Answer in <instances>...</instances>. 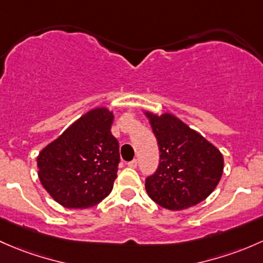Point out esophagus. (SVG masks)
I'll return each instance as SVG.
<instances>
[{
    "label": "esophagus",
    "instance_id": "obj_1",
    "mask_svg": "<svg viewBox=\"0 0 263 263\" xmlns=\"http://www.w3.org/2000/svg\"><path fill=\"white\" fill-rule=\"evenodd\" d=\"M128 166H129V167H132V168H137V166H138V161H137V159H133V161L128 162Z\"/></svg>",
    "mask_w": 263,
    "mask_h": 263
}]
</instances>
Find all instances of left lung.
I'll return each mask as SVG.
<instances>
[{
  "label": "left lung",
  "instance_id": "left-lung-1",
  "mask_svg": "<svg viewBox=\"0 0 263 263\" xmlns=\"http://www.w3.org/2000/svg\"><path fill=\"white\" fill-rule=\"evenodd\" d=\"M159 148V164L145 178V190L164 209L183 210L206 199L220 181L219 149L171 114L147 112Z\"/></svg>",
  "mask_w": 263,
  "mask_h": 263
}]
</instances>
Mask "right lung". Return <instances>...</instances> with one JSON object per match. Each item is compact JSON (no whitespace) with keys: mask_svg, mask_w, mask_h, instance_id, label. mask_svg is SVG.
I'll return each mask as SVG.
<instances>
[{"mask_svg":"<svg viewBox=\"0 0 263 263\" xmlns=\"http://www.w3.org/2000/svg\"><path fill=\"white\" fill-rule=\"evenodd\" d=\"M112 120L105 107L91 110L39 153L40 182L58 204L86 209L111 192L120 162Z\"/></svg>","mask_w":263,"mask_h":263,"instance_id":"right-lung-1","label":"right lung"}]
</instances>
